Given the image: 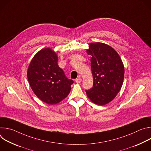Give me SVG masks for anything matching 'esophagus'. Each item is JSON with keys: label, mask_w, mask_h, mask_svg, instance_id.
<instances>
[{"label": "esophagus", "mask_w": 151, "mask_h": 151, "mask_svg": "<svg viewBox=\"0 0 151 151\" xmlns=\"http://www.w3.org/2000/svg\"><path fill=\"white\" fill-rule=\"evenodd\" d=\"M81 81H82V79H81V78L80 77H78V78H76V79H75V82H76V83H80V82H81Z\"/></svg>", "instance_id": "esophagus-1"}]
</instances>
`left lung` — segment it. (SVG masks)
Listing matches in <instances>:
<instances>
[{"mask_svg":"<svg viewBox=\"0 0 151 151\" xmlns=\"http://www.w3.org/2000/svg\"><path fill=\"white\" fill-rule=\"evenodd\" d=\"M87 53L91 55L93 77V88L86 90L94 103L103 106L115 99L120 91L124 78V67L118 52L101 42L90 43Z\"/></svg>","mask_w":151,"mask_h":151,"instance_id":"left-lung-1","label":"left lung"}]
</instances>
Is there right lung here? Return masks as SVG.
<instances>
[{
    "label": "right lung",
    "instance_id": "add662e5",
    "mask_svg": "<svg viewBox=\"0 0 151 151\" xmlns=\"http://www.w3.org/2000/svg\"><path fill=\"white\" fill-rule=\"evenodd\" d=\"M58 56L51 48L42 49L31 60L27 78L35 95L48 104H55L70 93L73 81L58 65Z\"/></svg>",
    "mask_w": 151,
    "mask_h": 151
}]
</instances>
